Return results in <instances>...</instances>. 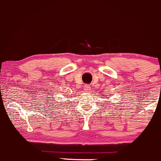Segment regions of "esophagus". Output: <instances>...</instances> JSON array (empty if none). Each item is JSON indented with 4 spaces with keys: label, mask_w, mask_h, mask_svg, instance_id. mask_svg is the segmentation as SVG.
Returning <instances> with one entry per match:
<instances>
[{
    "label": "esophagus",
    "mask_w": 161,
    "mask_h": 161,
    "mask_svg": "<svg viewBox=\"0 0 161 161\" xmlns=\"http://www.w3.org/2000/svg\"><path fill=\"white\" fill-rule=\"evenodd\" d=\"M84 86V90H86V91H88V90H90V86L89 85V84H85V85Z\"/></svg>",
    "instance_id": "obj_1"
}]
</instances>
